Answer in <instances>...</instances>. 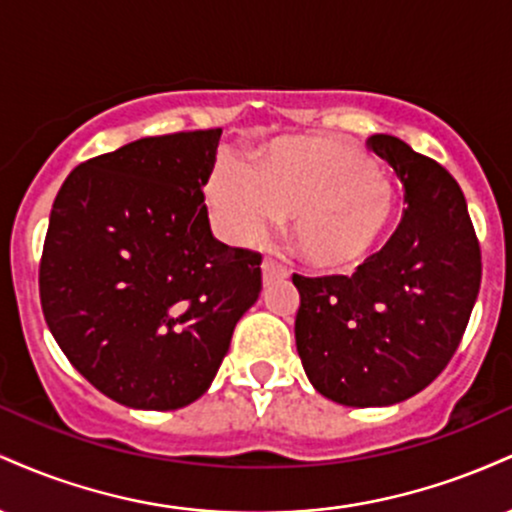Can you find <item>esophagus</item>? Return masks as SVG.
Here are the masks:
<instances>
[{"instance_id":"obj_1","label":"esophagus","mask_w":512,"mask_h":512,"mask_svg":"<svg viewBox=\"0 0 512 512\" xmlns=\"http://www.w3.org/2000/svg\"><path fill=\"white\" fill-rule=\"evenodd\" d=\"M286 267L281 262H276L274 257H264L262 260V279L264 284H269L272 279H279V276H286Z\"/></svg>"}]
</instances>
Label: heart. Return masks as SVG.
<instances>
[{"label": "heart", "instance_id": "1", "mask_svg": "<svg viewBox=\"0 0 512 512\" xmlns=\"http://www.w3.org/2000/svg\"><path fill=\"white\" fill-rule=\"evenodd\" d=\"M207 197L219 228L236 243H257L281 214L293 216V243L317 269L368 260L397 216L395 187L361 146L344 139L281 146L262 170L223 161Z\"/></svg>", "mask_w": 512, "mask_h": 512}]
</instances>
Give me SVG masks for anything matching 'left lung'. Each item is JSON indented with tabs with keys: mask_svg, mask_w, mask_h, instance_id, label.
I'll use <instances>...</instances> for the list:
<instances>
[{
	"mask_svg": "<svg viewBox=\"0 0 512 512\" xmlns=\"http://www.w3.org/2000/svg\"><path fill=\"white\" fill-rule=\"evenodd\" d=\"M402 180L397 231L351 276H301L296 349L320 395L387 407L443 373L479 296L481 250L457 180L390 134L368 137Z\"/></svg>",
	"mask_w": 512,
	"mask_h": 512,
	"instance_id": "1",
	"label": "left lung"
}]
</instances>
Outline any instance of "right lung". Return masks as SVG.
I'll return each mask as SVG.
<instances>
[{
  "mask_svg": "<svg viewBox=\"0 0 512 512\" xmlns=\"http://www.w3.org/2000/svg\"><path fill=\"white\" fill-rule=\"evenodd\" d=\"M219 139V127L161 134L88 158L52 204L45 322L69 363L125 407L202 397L260 298V252L211 236L202 187Z\"/></svg>",
  "mask_w": 512,
  "mask_h": 512,
  "instance_id": "right-lung-1",
  "label": "right lung"
}]
</instances>
